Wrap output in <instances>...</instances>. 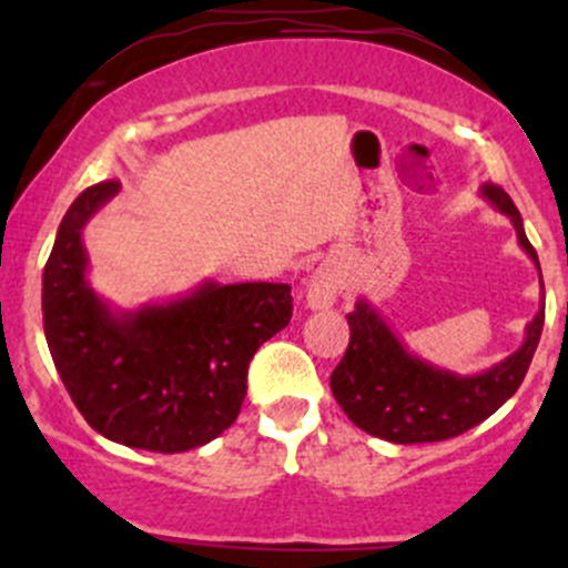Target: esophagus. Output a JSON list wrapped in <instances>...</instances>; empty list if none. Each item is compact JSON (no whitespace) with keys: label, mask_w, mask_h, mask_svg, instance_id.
I'll list each match as a JSON object with an SVG mask.
<instances>
[{"label":"esophagus","mask_w":568,"mask_h":568,"mask_svg":"<svg viewBox=\"0 0 568 568\" xmlns=\"http://www.w3.org/2000/svg\"><path fill=\"white\" fill-rule=\"evenodd\" d=\"M337 294H341V268L335 263H321L316 272L311 274L305 288V300L311 311H326L335 305Z\"/></svg>","instance_id":"esophagus-1"}]
</instances>
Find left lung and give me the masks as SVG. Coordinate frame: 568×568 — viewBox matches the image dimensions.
Returning a JSON list of instances; mask_svg holds the SVG:
<instances>
[{
    "mask_svg": "<svg viewBox=\"0 0 568 568\" xmlns=\"http://www.w3.org/2000/svg\"><path fill=\"white\" fill-rule=\"evenodd\" d=\"M480 197L489 200L511 220L519 247L528 252L541 277L538 255L525 236L523 216L514 200L495 183H484ZM538 283L544 288V280ZM346 318L352 337L341 365L329 376L332 395L348 420L371 437L395 445H415L459 437L495 415L519 390L541 337L544 307H538L525 326V341L517 352L480 374L467 376L437 368L406 352L379 311H374L365 300H359Z\"/></svg>",
    "mask_w": 568,
    "mask_h": 568,
    "instance_id": "1",
    "label": "left lung"
}]
</instances>
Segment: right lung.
Here are the masks:
<instances>
[{
    "label": "right lung",
    "instance_id": "1",
    "mask_svg": "<svg viewBox=\"0 0 568 568\" xmlns=\"http://www.w3.org/2000/svg\"><path fill=\"white\" fill-rule=\"evenodd\" d=\"M118 192V181L95 183L62 216L43 268L45 343L95 432L125 448L183 454L233 426L252 354L294 313L291 285L205 280L164 305L112 311L88 283L82 233Z\"/></svg>",
    "mask_w": 568,
    "mask_h": 568
}]
</instances>
